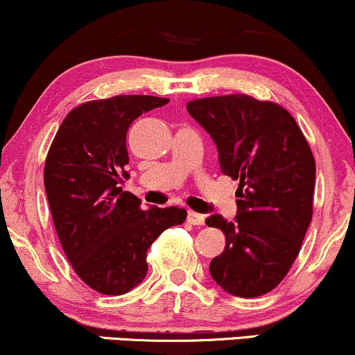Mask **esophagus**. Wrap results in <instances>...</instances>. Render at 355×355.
<instances>
[{"mask_svg":"<svg viewBox=\"0 0 355 355\" xmlns=\"http://www.w3.org/2000/svg\"><path fill=\"white\" fill-rule=\"evenodd\" d=\"M187 220H189V223L196 225V226H202L205 223V216L200 215V213H196V211H189Z\"/></svg>","mask_w":355,"mask_h":355,"instance_id":"1","label":"esophagus"}]
</instances>
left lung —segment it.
Wrapping results in <instances>:
<instances>
[{
  "mask_svg": "<svg viewBox=\"0 0 355 355\" xmlns=\"http://www.w3.org/2000/svg\"><path fill=\"white\" fill-rule=\"evenodd\" d=\"M187 110L215 142L221 172L240 180L236 218H207L226 236L210 275L233 296L270 293L300 254L313 218V152L293 115L272 102L233 94L191 101Z\"/></svg>",
  "mask_w": 355,
  "mask_h": 355,
  "instance_id": "1",
  "label": "left lung"
}]
</instances>
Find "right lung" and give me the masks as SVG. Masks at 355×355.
Here are the masks:
<instances>
[{"label":"right lung","instance_id":"1","mask_svg":"<svg viewBox=\"0 0 355 355\" xmlns=\"http://www.w3.org/2000/svg\"><path fill=\"white\" fill-rule=\"evenodd\" d=\"M168 104L153 96L85 102L64 119L44 165V189L64 253L97 293H129L147 276V251L162 232L182 225L178 207H150L122 190L127 130L137 117Z\"/></svg>","mask_w":355,"mask_h":355}]
</instances>
